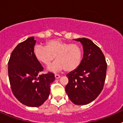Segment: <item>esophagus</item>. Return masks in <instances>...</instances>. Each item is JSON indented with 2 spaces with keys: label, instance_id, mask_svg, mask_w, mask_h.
Wrapping results in <instances>:
<instances>
[{
  "label": "esophagus",
  "instance_id": "34e87169",
  "mask_svg": "<svg viewBox=\"0 0 123 123\" xmlns=\"http://www.w3.org/2000/svg\"><path fill=\"white\" fill-rule=\"evenodd\" d=\"M55 79H59L60 78V76L59 74H55Z\"/></svg>",
  "mask_w": 123,
  "mask_h": 123
}]
</instances>
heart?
Here are the masks:
<instances>
[{
	"instance_id": "heart-1",
	"label": "heart",
	"mask_w": 123,
	"mask_h": 123,
	"mask_svg": "<svg viewBox=\"0 0 123 123\" xmlns=\"http://www.w3.org/2000/svg\"><path fill=\"white\" fill-rule=\"evenodd\" d=\"M34 55L37 60L49 66L54 58L56 60L47 70L58 72L65 68L67 71L75 70L82 61V50L79 45L70 44L60 39H52L46 43L45 47L37 45L34 48Z\"/></svg>"
}]
</instances>
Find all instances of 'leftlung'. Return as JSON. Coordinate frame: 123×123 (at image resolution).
Returning <instances> with one entry per match:
<instances>
[{
  "label": "left lung",
  "instance_id": "obj_1",
  "mask_svg": "<svg viewBox=\"0 0 123 123\" xmlns=\"http://www.w3.org/2000/svg\"><path fill=\"white\" fill-rule=\"evenodd\" d=\"M82 45L83 57L77 69L67 74L65 91L75 105H84L94 101L104 87L107 65L102 50L87 38L74 39Z\"/></svg>",
  "mask_w": 123,
  "mask_h": 123
}]
</instances>
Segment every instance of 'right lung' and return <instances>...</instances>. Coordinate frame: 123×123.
<instances>
[{
    "label": "right lung",
    "mask_w": 123,
    "mask_h": 123,
    "mask_svg": "<svg viewBox=\"0 0 123 123\" xmlns=\"http://www.w3.org/2000/svg\"><path fill=\"white\" fill-rule=\"evenodd\" d=\"M36 41L33 37L19 43L13 50L8 63V73L13 94L23 105L37 107L44 104L55 80L52 73L40 74L43 67L34 55Z\"/></svg>",
    "instance_id": "add662e5"
}]
</instances>
